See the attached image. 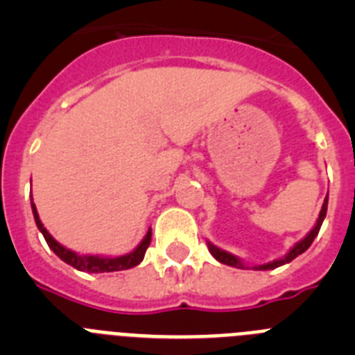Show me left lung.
Wrapping results in <instances>:
<instances>
[{
	"instance_id": "obj_1",
	"label": "left lung",
	"mask_w": 355,
	"mask_h": 355,
	"mask_svg": "<svg viewBox=\"0 0 355 355\" xmlns=\"http://www.w3.org/2000/svg\"><path fill=\"white\" fill-rule=\"evenodd\" d=\"M327 200H329V197H325L324 205H322V209H320L318 220H316L315 227H313L311 231H309V233H307L306 236L302 238V240L297 241V243H295V245L291 247L290 252H288L286 256H284V258L274 259V261L265 263V265L252 266L254 270H274V268H277V266L286 265V263L293 261V259L297 258V256H300V254H302V252H306V250L309 249V245H311V243H313V240H315V238H316V234H318L320 227H322V222H324L325 215H327ZM208 249H209V252H211V256L216 259V261H220V263H224V265H229V266H236V268H249V266L243 265V261H241L240 258H236L234 254L225 252V250L218 249V247L213 245L211 241H208Z\"/></svg>"
}]
</instances>
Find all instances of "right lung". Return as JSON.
Returning <instances> with one entry per match:
<instances>
[{
	"mask_svg": "<svg viewBox=\"0 0 355 355\" xmlns=\"http://www.w3.org/2000/svg\"><path fill=\"white\" fill-rule=\"evenodd\" d=\"M31 211H33V218H35V224L37 227H39V231L42 233L44 240L48 241L49 249L53 250V252L58 256V258L62 259V261H65L67 265L74 266L76 270H81V272H89V274H103V272H119V270H128V268H133V266L139 265L140 261L144 259V256H146V250L147 247H149L150 243V227L149 231H147V234L144 236V240L140 241L139 245H137V249L131 250V252L124 254V256H115V258H112V256H92V254H78L74 252V250L67 249V247H64L62 243H58V241L55 240V238L49 234V231L46 227H44V224L40 222V216L39 213H37V208L35 205H33V199H31Z\"/></svg>",
	"mask_w": 355,
	"mask_h": 355,
	"instance_id": "add662e5",
	"label": "right lung"
}]
</instances>
